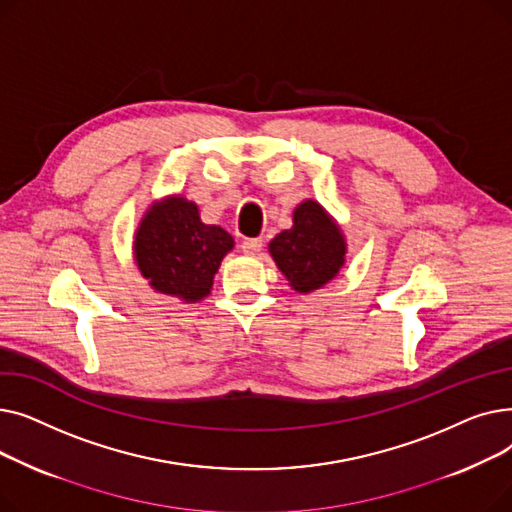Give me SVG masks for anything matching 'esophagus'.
<instances>
[{"instance_id": "esophagus-1", "label": "esophagus", "mask_w": 512, "mask_h": 512, "mask_svg": "<svg viewBox=\"0 0 512 512\" xmlns=\"http://www.w3.org/2000/svg\"><path fill=\"white\" fill-rule=\"evenodd\" d=\"M242 253L247 255H259L261 253V247H263V240L261 238H245L242 240Z\"/></svg>"}]
</instances>
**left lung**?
I'll list each match as a JSON object with an SVG mask.
<instances>
[{
  "label": "left lung",
  "instance_id": "1",
  "mask_svg": "<svg viewBox=\"0 0 512 512\" xmlns=\"http://www.w3.org/2000/svg\"><path fill=\"white\" fill-rule=\"evenodd\" d=\"M267 249L288 286L309 294L340 274L348 247L340 224L326 207L305 199L292 211V226L276 234Z\"/></svg>",
  "mask_w": 512,
  "mask_h": 512
}]
</instances>
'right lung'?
<instances>
[{"mask_svg": "<svg viewBox=\"0 0 512 512\" xmlns=\"http://www.w3.org/2000/svg\"><path fill=\"white\" fill-rule=\"evenodd\" d=\"M234 238L205 224L195 201L168 195L153 201L134 232L132 255L149 286L182 303H199L211 292Z\"/></svg>", "mask_w": 512, "mask_h": 512, "instance_id": "add662e5", "label": "right lung"}]
</instances>
